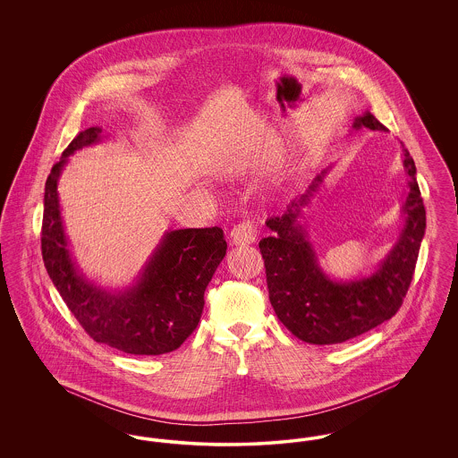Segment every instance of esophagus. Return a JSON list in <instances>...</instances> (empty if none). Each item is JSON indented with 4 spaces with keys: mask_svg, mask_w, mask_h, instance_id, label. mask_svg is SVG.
<instances>
[{
    "mask_svg": "<svg viewBox=\"0 0 458 458\" xmlns=\"http://www.w3.org/2000/svg\"><path fill=\"white\" fill-rule=\"evenodd\" d=\"M254 240H256V228L250 221L240 223L232 232V245H237V247L250 245L254 243Z\"/></svg>",
    "mask_w": 458,
    "mask_h": 458,
    "instance_id": "obj_1",
    "label": "esophagus"
}]
</instances>
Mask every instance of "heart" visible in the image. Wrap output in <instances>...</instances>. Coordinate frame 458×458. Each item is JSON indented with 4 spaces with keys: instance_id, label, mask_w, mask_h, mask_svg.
<instances>
[{
    "instance_id": "obj_1",
    "label": "heart",
    "mask_w": 458,
    "mask_h": 458,
    "mask_svg": "<svg viewBox=\"0 0 458 458\" xmlns=\"http://www.w3.org/2000/svg\"><path fill=\"white\" fill-rule=\"evenodd\" d=\"M242 168H243V161H242V159H230V161L226 163V166H225L223 172L226 174H239Z\"/></svg>"
}]
</instances>
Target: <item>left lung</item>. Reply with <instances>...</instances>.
<instances>
[{"mask_svg":"<svg viewBox=\"0 0 458 458\" xmlns=\"http://www.w3.org/2000/svg\"><path fill=\"white\" fill-rule=\"evenodd\" d=\"M360 129L388 131L369 111L355 116L352 131ZM402 166L409 176L407 196L400 209L403 225L388 254L368 275L349 280L327 275L309 240L307 209L335 165L318 174L304 194L286 206L282 216L266 221L273 235L262 239L259 249L269 301L278 319L305 344L347 342L388 321L403 302L426 232V209L415 178L414 159L403 148Z\"/></svg>","mask_w":458,"mask_h":458,"instance_id":"1","label":"left lung"}]
</instances>
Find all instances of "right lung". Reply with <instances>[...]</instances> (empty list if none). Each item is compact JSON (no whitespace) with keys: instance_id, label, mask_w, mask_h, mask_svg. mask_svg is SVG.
Here are the masks:
<instances>
[{"instance_id":"obj_1","label":"right lung","mask_w":458,"mask_h":458,"mask_svg":"<svg viewBox=\"0 0 458 458\" xmlns=\"http://www.w3.org/2000/svg\"><path fill=\"white\" fill-rule=\"evenodd\" d=\"M103 129L81 131L51 168L44 187V266L72 314L98 344L131 355L178 349L196 329L204 292L226 254L218 226L170 230L129 286L106 288L89 278L72 252L58 194L68 157L101 142Z\"/></svg>"}]
</instances>
